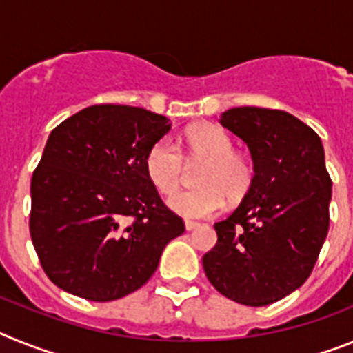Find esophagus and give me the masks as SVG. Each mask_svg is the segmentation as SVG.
<instances>
[{
    "label": "esophagus",
    "instance_id": "esophagus-1",
    "mask_svg": "<svg viewBox=\"0 0 353 353\" xmlns=\"http://www.w3.org/2000/svg\"><path fill=\"white\" fill-rule=\"evenodd\" d=\"M199 224L198 223H194V221H185V230L187 232H192V230H196V228H198Z\"/></svg>",
    "mask_w": 353,
    "mask_h": 353
}]
</instances>
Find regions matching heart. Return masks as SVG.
Instances as JSON below:
<instances>
[{
	"label": "heart",
	"mask_w": 353,
	"mask_h": 353,
	"mask_svg": "<svg viewBox=\"0 0 353 353\" xmlns=\"http://www.w3.org/2000/svg\"><path fill=\"white\" fill-rule=\"evenodd\" d=\"M189 159L205 162L198 174L201 187L191 191H179L185 174V157L170 138H162L152 145L145 159L148 179L162 194H171L168 205L187 219L212 217L223 210L226 198L240 199L252 183V164L245 155L235 152L232 136L217 125L201 123L189 129L183 136Z\"/></svg>",
	"instance_id": "obj_1"
}]
</instances>
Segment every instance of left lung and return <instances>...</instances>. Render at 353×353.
Here are the masks:
<instances>
[{
    "mask_svg": "<svg viewBox=\"0 0 353 353\" xmlns=\"http://www.w3.org/2000/svg\"><path fill=\"white\" fill-rule=\"evenodd\" d=\"M221 125L248 145L252 183L203 256L208 281L244 305L281 301L310 277L329 232L332 182L322 139L279 109L233 108Z\"/></svg>",
    "mask_w": 353,
    "mask_h": 353,
    "instance_id": "obj_1",
    "label": "left lung"
}]
</instances>
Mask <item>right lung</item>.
<instances>
[{"mask_svg": "<svg viewBox=\"0 0 353 353\" xmlns=\"http://www.w3.org/2000/svg\"><path fill=\"white\" fill-rule=\"evenodd\" d=\"M171 123L143 108L99 104L56 127L31 179L30 233L58 288L93 302L148 281L185 224L148 179V150Z\"/></svg>", "mask_w": 353, "mask_h": 353, "instance_id": "right-lung-1", "label": "right lung"}]
</instances>
